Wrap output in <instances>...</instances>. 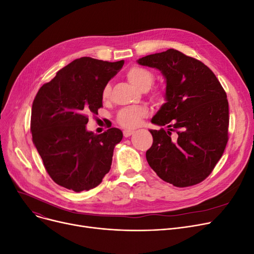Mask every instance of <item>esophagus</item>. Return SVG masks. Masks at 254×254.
Here are the masks:
<instances>
[{"label": "esophagus", "instance_id": "1", "mask_svg": "<svg viewBox=\"0 0 254 254\" xmlns=\"http://www.w3.org/2000/svg\"><path fill=\"white\" fill-rule=\"evenodd\" d=\"M133 130H130V129H125L124 131H123V134H124V136L125 137H128V136H130L131 134H133Z\"/></svg>", "mask_w": 254, "mask_h": 254}]
</instances>
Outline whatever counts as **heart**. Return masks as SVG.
Wrapping results in <instances>:
<instances>
[{"label": "heart", "mask_w": 254, "mask_h": 254, "mask_svg": "<svg viewBox=\"0 0 254 254\" xmlns=\"http://www.w3.org/2000/svg\"><path fill=\"white\" fill-rule=\"evenodd\" d=\"M125 76L132 86H134L136 89L140 91L149 90L155 79L153 71H151L146 67L137 66V65L131 66L130 68H128L125 72ZM111 91H112L111 84L106 83L101 92V97L103 100L108 99ZM162 96H163V92L161 90H155L153 92V97L155 99H161ZM149 114H150V111L148 107H144V106L127 107L118 114L117 120H118V123L121 126L126 127V128H135L140 124L141 120L143 118L148 117Z\"/></svg>", "instance_id": "heart-1"}]
</instances>
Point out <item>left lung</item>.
Returning <instances> with one entry per match:
<instances>
[{"mask_svg": "<svg viewBox=\"0 0 254 254\" xmlns=\"http://www.w3.org/2000/svg\"><path fill=\"white\" fill-rule=\"evenodd\" d=\"M138 64L159 69L166 78V102L152 123L167 130H150L146 157L160 179L176 187L207 179L228 141V101L213 71L199 60L174 48L149 55Z\"/></svg>", "mask_w": 254, "mask_h": 254, "instance_id": "8db88e82", "label": "left lung"}]
</instances>
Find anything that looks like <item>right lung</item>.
<instances>
[{"label": "right lung", "instance_id": "right-lung-1", "mask_svg": "<svg viewBox=\"0 0 254 254\" xmlns=\"http://www.w3.org/2000/svg\"><path fill=\"white\" fill-rule=\"evenodd\" d=\"M124 61L82 57L59 70L39 89L32 105L31 132L47 174L75 192L97 187L110 172L114 148L122 140L118 128L89 132V114L98 115L103 87Z\"/></svg>", "mask_w": 254, "mask_h": 254}]
</instances>
